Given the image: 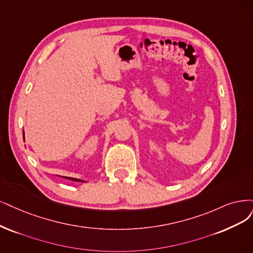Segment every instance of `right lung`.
<instances>
[{"instance_id": "add662e5", "label": "right lung", "mask_w": 253, "mask_h": 253, "mask_svg": "<svg viewBox=\"0 0 253 253\" xmlns=\"http://www.w3.org/2000/svg\"><path fill=\"white\" fill-rule=\"evenodd\" d=\"M67 179H70V180H73V181H79V182H85L84 180H81V179H77V178H72V177H65Z\"/></svg>"}]
</instances>
